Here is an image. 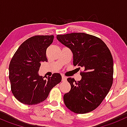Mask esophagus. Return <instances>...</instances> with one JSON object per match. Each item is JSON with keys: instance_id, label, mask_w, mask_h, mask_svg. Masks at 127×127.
I'll list each match as a JSON object with an SVG mask.
<instances>
[{"instance_id": "1", "label": "esophagus", "mask_w": 127, "mask_h": 127, "mask_svg": "<svg viewBox=\"0 0 127 127\" xmlns=\"http://www.w3.org/2000/svg\"><path fill=\"white\" fill-rule=\"evenodd\" d=\"M62 81H65L67 80V77L65 76H62Z\"/></svg>"}]
</instances>
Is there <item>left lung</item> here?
<instances>
[{"label": "left lung", "mask_w": 127, "mask_h": 127, "mask_svg": "<svg viewBox=\"0 0 127 127\" xmlns=\"http://www.w3.org/2000/svg\"><path fill=\"white\" fill-rule=\"evenodd\" d=\"M57 40L73 54V64L83 68L81 79L69 77L71 86L64 96L71 111L85 114L101 104L113 84V60L109 48L101 39L85 33L57 35Z\"/></svg>", "instance_id": "obj_1"}]
</instances>
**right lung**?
Here are the masks:
<instances>
[{
  "instance_id": "obj_1",
  "label": "right lung",
  "mask_w": 127,
  "mask_h": 127,
  "mask_svg": "<svg viewBox=\"0 0 127 127\" xmlns=\"http://www.w3.org/2000/svg\"><path fill=\"white\" fill-rule=\"evenodd\" d=\"M53 39V35L29 38L20 46L11 59L9 66L11 91L20 102L35 105L44 101L50 90L61 82L60 74H53L47 79L39 74L41 62H48L46 50Z\"/></svg>"
}]
</instances>
